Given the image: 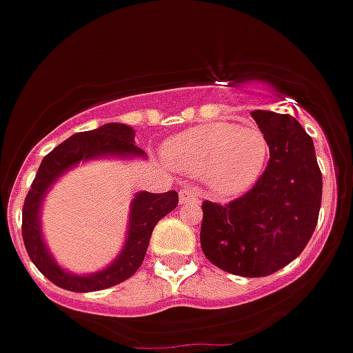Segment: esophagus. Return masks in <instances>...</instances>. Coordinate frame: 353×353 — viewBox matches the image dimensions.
I'll return each mask as SVG.
<instances>
[{
    "label": "esophagus",
    "instance_id": "34e87169",
    "mask_svg": "<svg viewBox=\"0 0 353 353\" xmlns=\"http://www.w3.org/2000/svg\"><path fill=\"white\" fill-rule=\"evenodd\" d=\"M179 202L181 204H192V206H195V204H199V197L197 194H195L194 190H181L179 192Z\"/></svg>",
    "mask_w": 353,
    "mask_h": 353
}]
</instances>
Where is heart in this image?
Masks as SVG:
<instances>
[{"label": "heart", "mask_w": 353, "mask_h": 353, "mask_svg": "<svg viewBox=\"0 0 353 353\" xmlns=\"http://www.w3.org/2000/svg\"><path fill=\"white\" fill-rule=\"evenodd\" d=\"M181 172L202 177L211 194L234 197L256 185L270 158V142L257 125L208 122L174 134L163 147Z\"/></svg>", "instance_id": "obj_1"}]
</instances>
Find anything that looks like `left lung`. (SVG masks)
Returning a JSON list of instances; mask_svg holds the SVG:
<instances>
[{"mask_svg":"<svg viewBox=\"0 0 353 353\" xmlns=\"http://www.w3.org/2000/svg\"><path fill=\"white\" fill-rule=\"evenodd\" d=\"M270 142V159L252 190L229 204H202L201 247L214 266L266 277L305 249L321 206V172L312 139L291 115L250 113Z\"/></svg>","mask_w":353,"mask_h":353,"instance_id":"8db88e82","label":"left lung"}]
</instances>
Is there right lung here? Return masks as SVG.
Segmentation results:
<instances>
[{
    "instance_id": "1",
    "label": "right lung",
    "mask_w": 353,
    "mask_h": 353,
    "mask_svg": "<svg viewBox=\"0 0 353 353\" xmlns=\"http://www.w3.org/2000/svg\"><path fill=\"white\" fill-rule=\"evenodd\" d=\"M145 156L140 147L134 145V130L131 125L110 122L97 130L72 134L42 159L32 188L24 199L23 240L33 265L51 283L63 290L88 293V291L106 290L124 283L125 279H130L140 268L154 225L165 214L176 210L179 197L174 190L165 194L139 192L134 195L131 201L130 222H128V231L121 252L106 268L87 275L72 274L58 265L42 236L41 213L42 202L51 186L76 165L99 158L134 159Z\"/></svg>"
}]
</instances>
